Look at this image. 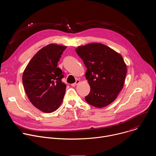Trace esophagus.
<instances>
[{
  "label": "esophagus",
  "instance_id": "obj_1",
  "mask_svg": "<svg viewBox=\"0 0 156 156\" xmlns=\"http://www.w3.org/2000/svg\"><path fill=\"white\" fill-rule=\"evenodd\" d=\"M80 80H77L75 83H73V84H72L71 85H72V86H76V85L80 83Z\"/></svg>",
  "mask_w": 156,
  "mask_h": 156
}]
</instances>
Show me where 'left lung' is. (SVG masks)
<instances>
[{"instance_id": "1", "label": "left lung", "mask_w": 156, "mask_h": 156, "mask_svg": "<svg viewBox=\"0 0 156 156\" xmlns=\"http://www.w3.org/2000/svg\"><path fill=\"white\" fill-rule=\"evenodd\" d=\"M76 52L87 68L85 76L91 87L86 101L98 108L114 102L122 90L126 74L122 56L101 43L79 46Z\"/></svg>"}]
</instances>
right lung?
I'll return each mask as SVG.
<instances>
[{
  "label": "right lung",
  "mask_w": 156,
  "mask_h": 156,
  "mask_svg": "<svg viewBox=\"0 0 156 156\" xmlns=\"http://www.w3.org/2000/svg\"><path fill=\"white\" fill-rule=\"evenodd\" d=\"M66 46L51 44L31 58L23 73V84L32 104L42 112L51 113L60 105L66 90L64 75L57 63Z\"/></svg>",
  "instance_id": "1"
}]
</instances>
